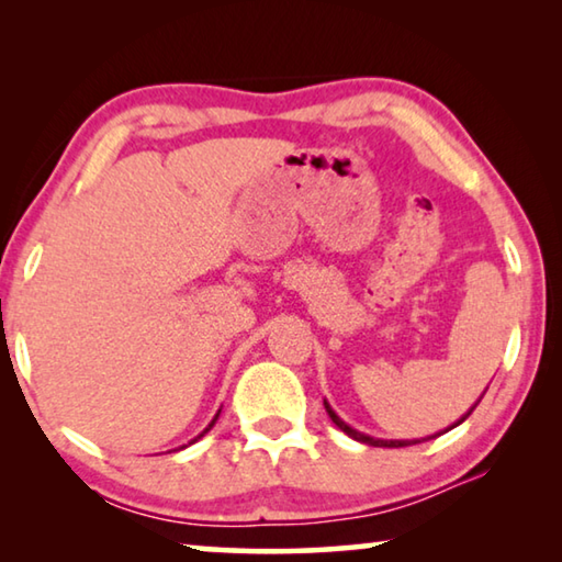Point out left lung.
Wrapping results in <instances>:
<instances>
[{"mask_svg":"<svg viewBox=\"0 0 562 562\" xmlns=\"http://www.w3.org/2000/svg\"><path fill=\"white\" fill-rule=\"evenodd\" d=\"M483 394H486V392H483ZM479 402H481V398H479ZM479 402H475V404L469 408V412H465V414H463V416L459 418V422H456L453 426L463 424L465 418L471 416L473 408L479 406ZM325 408H327V414H329L331 422H335L341 431H345L347 436H351V439H355V441H361V443H367V446H386V449H402V446H414V443H422V441H429V439H436V436H441V434H436V436H429V439H422V441H418V439H416V441H384V439H374V436H367V434H361V431H357V429H351L349 424L341 422V418H339L335 412H331V406H329L327 402H325ZM453 426H451V429H453ZM446 431H449V429H446Z\"/></svg>","mask_w":562,"mask_h":562,"instance_id":"8db88e82","label":"left lung"}]
</instances>
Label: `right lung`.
<instances>
[{"mask_svg":"<svg viewBox=\"0 0 562 562\" xmlns=\"http://www.w3.org/2000/svg\"><path fill=\"white\" fill-rule=\"evenodd\" d=\"M217 416H221V412H217V414H215V418H213V422H211V424H207V429H205V431H203V434H201V436H205V434H207V431H211V429H213V424H215V422H217ZM201 436H198V439H201ZM193 441H195V439H193Z\"/></svg>","mask_w":562,"mask_h":562,"instance_id":"add662e5","label":"right lung"}]
</instances>
